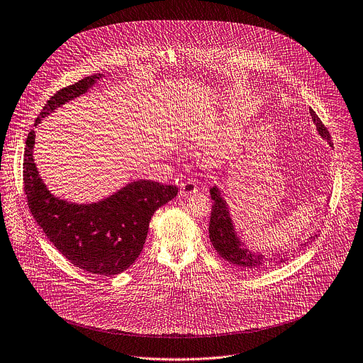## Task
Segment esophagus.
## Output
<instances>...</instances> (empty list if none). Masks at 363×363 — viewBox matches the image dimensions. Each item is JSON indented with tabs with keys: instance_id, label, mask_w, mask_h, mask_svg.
<instances>
[{
	"instance_id": "1",
	"label": "esophagus",
	"mask_w": 363,
	"mask_h": 363,
	"mask_svg": "<svg viewBox=\"0 0 363 363\" xmlns=\"http://www.w3.org/2000/svg\"><path fill=\"white\" fill-rule=\"evenodd\" d=\"M196 192H198V185L194 178H188L181 184V194L184 196H188V195H192Z\"/></svg>"
}]
</instances>
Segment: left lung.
<instances>
[{"mask_svg":"<svg viewBox=\"0 0 363 363\" xmlns=\"http://www.w3.org/2000/svg\"><path fill=\"white\" fill-rule=\"evenodd\" d=\"M310 113H311L313 122L317 126L318 133L331 145L333 142H331V135H330L328 129L324 126L321 119L317 116V113L311 108H310ZM211 196L213 199V203H212V213H211V223H209V237H211V241H212L215 250L218 251V254L221 258L234 264L240 269L252 272V274L265 271L269 267H272V264H275V262L277 264L282 262V261L285 262V258H281V255L278 258H275V257L265 258L264 255H255L250 250L242 248V244L237 240V237L234 234L227 206H225L224 201L221 199L216 186L212 188ZM303 245H306V244H303ZM277 259H279L278 262L276 261Z\"/></svg>","mask_w":363,"mask_h":363,"instance_id":"1","label":"left lung"}]
</instances>
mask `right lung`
<instances>
[{"label":"right lung","instance_id":"right-lung-1","mask_svg":"<svg viewBox=\"0 0 363 363\" xmlns=\"http://www.w3.org/2000/svg\"><path fill=\"white\" fill-rule=\"evenodd\" d=\"M101 74L84 77L59 89L36 118L38 125L56 108L84 94ZM35 132L26 138L23 192L28 206L46 237L77 268L113 277L126 271L140 255L154 212L178 194L174 185L154 181L129 184L113 196L94 205H73L49 194L33 162Z\"/></svg>","mask_w":363,"mask_h":363}]
</instances>
